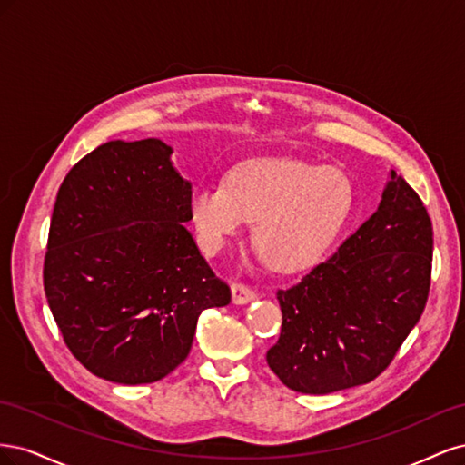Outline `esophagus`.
<instances>
[{
    "instance_id": "esophagus-1",
    "label": "esophagus",
    "mask_w": 465,
    "mask_h": 465,
    "mask_svg": "<svg viewBox=\"0 0 465 465\" xmlns=\"http://www.w3.org/2000/svg\"><path fill=\"white\" fill-rule=\"evenodd\" d=\"M232 302L234 304H248L256 299V292L252 291L250 287L242 285V283H234L232 285Z\"/></svg>"
}]
</instances>
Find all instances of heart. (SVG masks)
I'll return each instance as SVG.
<instances>
[{
  "label": "heart",
  "instance_id": "b5f03b06",
  "mask_svg": "<svg viewBox=\"0 0 465 465\" xmlns=\"http://www.w3.org/2000/svg\"><path fill=\"white\" fill-rule=\"evenodd\" d=\"M351 205L353 182L340 168L260 157L232 166L224 184L193 186L188 213L203 254H221L250 221L267 265L297 273L323 258Z\"/></svg>",
  "mask_w": 465,
  "mask_h": 465
}]
</instances>
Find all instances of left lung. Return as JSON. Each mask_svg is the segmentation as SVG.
I'll return each mask as SVG.
<instances>
[{"instance_id":"obj_1","label":"left lung","mask_w":465,"mask_h":465,"mask_svg":"<svg viewBox=\"0 0 465 465\" xmlns=\"http://www.w3.org/2000/svg\"><path fill=\"white\" fill-rule=\"evenodd\" d=\"M432 223L390 171L378 209L301 283L277 291L283 312L267 364L301 393L340 391L382 372L425 311Z\"/></svg>"}]
</instances>
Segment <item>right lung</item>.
I'll return each instance as SVG.
<instances>
[{"instance_id":"obj_1","label":"right lung","mask_w":465,"mask_h":465,"mask_svg":"<svg viewBox=\"0 0 465 465\" xmlns=\"http://www.w3.org/2000/svg\"><path fill=\"white\" fill-rule=\"evenodd\" d=\"M171 154L154 137L108 142L67 173L54 205L48 306L74 357L116 384L171 374L200 314L231 302L184 227L192 184Z\"/></svg>"}]
</instances>
